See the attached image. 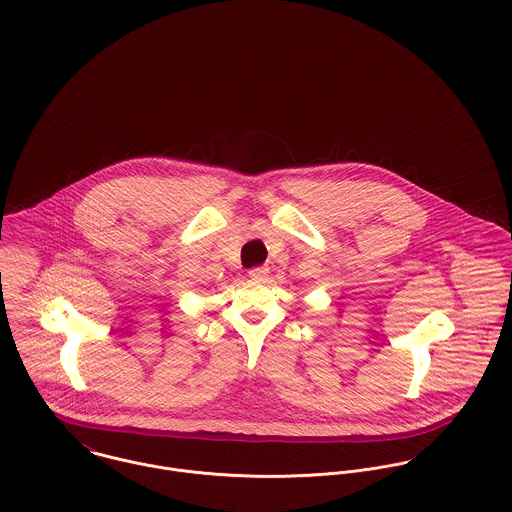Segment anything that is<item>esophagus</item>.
<instances>
[{"label":"esophagus","instance_id":"esophagus-1","mask_svg":"<svg viewBox=\"0 0 512 512\" xmlns=\"http://www.w3.org/2000/svg\"><path fill=\"white\" fill-rule=\"evenodd\" d=\"M267 273H269V269H267V267H253V269H249V277H251V279H255V281L265 279V277H267Z\"/></svg>","mask_w":512,"mask_h":512}]
</instances>
